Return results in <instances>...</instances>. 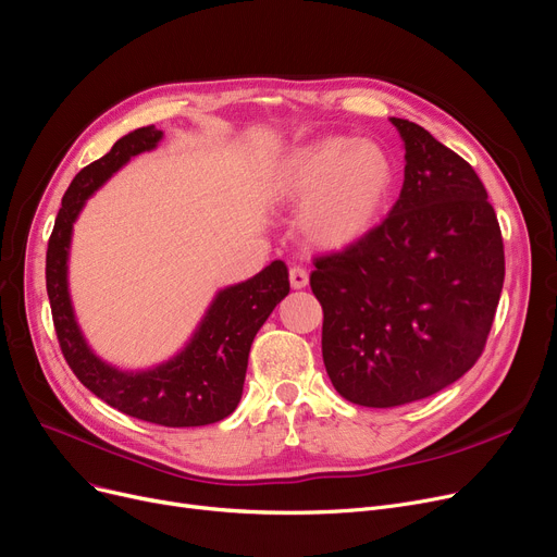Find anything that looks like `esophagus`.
<instances>
[{"instance_id": "obj_1", "label": "esophagus", "mask_w": 557, "mask_h": 557, "mask_svg": "<svg viewBox=\"0 0 557 557\" xmlns=\"http://www.w3.org/2000/svg\"><path fill=\"white\" fill-rule=\"evenodd\" d=\"M288 282H292L294 288H305L309 284V273L302 269V265H292V271H288Z\"/></svg>"}]
</instances>
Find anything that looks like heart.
<instances>
[{"instance_id": "heart-1", "label": "heart", "mask_w": 557, "mask_h": 557, "mask_svg": "<svg viewBox=\"0 0 557 557\" xmlns=\"http://www.w3.org/2000/svg\"><path fill=\"white\" fill-rule=\"evenodd\" d=\"M394 186L392 159L371 140L327 136L288 154L271 180L282 202H307L302 232L321 248H344L380 219Z\"/></svg>"}]
</instances>
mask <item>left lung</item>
I'll return each mask as SVG.
<instances>
[{
  "instance_id": "obj_1",
  "label": "left lung",
  "mask_w": 557,
  "mask_h": 557,
  "mask_svg": "<svg viewBox=\"0 0 557 557\" xmlns=\"http://www.w3.org/2000/svg\"><path fill=\"white\" fill-rule=\"evenodd\" d=\"M405 182L386 219L342 252L313 259L323 361L334 389L364 407L428 398L485 350L505 277L487 190L421 125L392 117Z\"/></svg>"
}]
</instances>
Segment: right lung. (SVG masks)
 Returning <instances> with one entry per match:
<instances>
[{
	"mask_svg": "<svg viewBox=\"0 0 557 557\" xmlns=\"http://www.w3.org/2000/svg\"><path fill=\"white\" fill-rule=\"evenodd\" d=\"M161 136L154 125L134 129L72 180L47 244L45 280L61 352L86 389L127 417L165 428H196L223 421L236 409L252 338L288 294L286 263L277 259L252 280L223 288L188 346L165 364L138 373L117 371L92 355L67 294L72 223L84 202L132 157L157 148Z\"/></svg>",
	"mask_w": 557,
	"mask_h": 557,
	"instance_id": "right-lung-1",
	"label": "right lung"
}]
</instances>
